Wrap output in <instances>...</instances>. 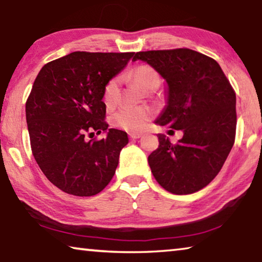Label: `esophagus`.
<instances>
[{
    "label": "esophagus",
    "mask_w": 262,
    "mask_h": 262,
    "mask_svg": "<svg viewBox=\"0 0 262 262\" xmlns=\"http://www.w3.org/2000/svg\"><path fill=\"white\" fill-rule=\"evenodd\" d=\"M142 136V134H140V133H129V138L132 140H136V139H140Z\"/></svg>",
    "instance_id": "esophagus-1"
}]
</instances>
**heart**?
<instances>
[{"mask_svg": "<svg viewBox=\"0 0 262 262\" xmlns=\"http://www.w3.org/2000/svg\"><path fill=\"white\" fill-rule=\"evenodd\" d=\"M129 77L139 89L145 91L154 83H160L159 76L149 66H138L130 72ZM119 95V79L114 78L106 84L104 89V102L106 105H112L116 102ZM152 109L146 106L140 108H122L113 117V122L116 127L127 132H141L146 129L148 122L152 120Z\"/></svg>", "mask_w": 262, "mask_h": 262, "instance_id": "b5f03b06", "label": "heart"}]
</instances>
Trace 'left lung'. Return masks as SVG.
Returning a JSON list of instances; mask_svg holds the SVG:
<instances>
[{
  "label": "left lung",
  "instance_id": "1",
  "mask_svg": "<svg viewBox=\"0 0 262 262\" xmlns=\"http://www.w3.org/2000/svg\"><path fill=\"white\" fill-rule=\"evenodd\" d=\"M166 82V105L156 124L182 130L172 145L158 134L148 164L168 192L189 194L211 182L227 160L236 130V96L219 62L189 49L138 52Z\"/></svg>",
  "mask_w": 262,
  "mask_h": 262
}]
</instances>
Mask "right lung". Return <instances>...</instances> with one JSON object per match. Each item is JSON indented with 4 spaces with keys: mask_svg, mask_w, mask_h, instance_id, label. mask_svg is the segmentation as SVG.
<instances>
[{
    "mask_svg": "<svg viewBox=\"0 0 262 262\" xmlns=\"http://www.w3.org/2000/svg\"><path fill=\"white\" fill-rule=\"evenodd\" d=\"M134 56L72 52L47 62L26 103L32 152L46 178L79 197L97 194L110 183L127 145L126 132L108 128L104 89ZM104 132L86 142V132ZM94 134V133H91Z\"/></svg>",
    "mask_w": 262,
    "mask_h": 262,
    "instance_id": "right-lung-1",
    "label": "right lung"
}]
</instances>
